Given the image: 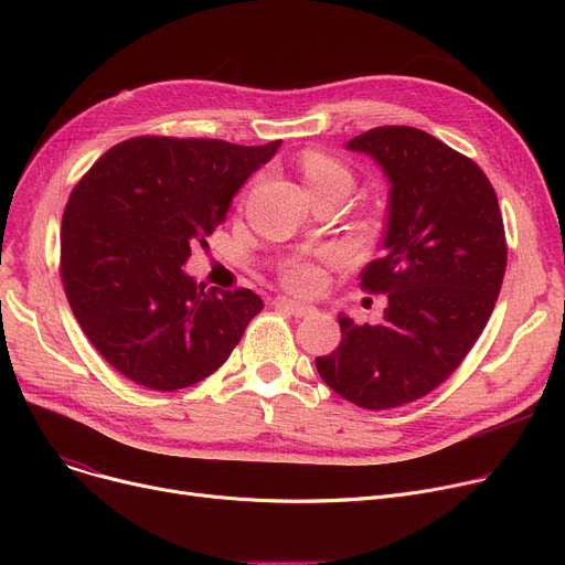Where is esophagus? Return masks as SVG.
Wrapping results in <instances>:
<instances>
[{
  "instance_id": "1",
  "label": "esophagus",
  "mask_w": 565,
  "mask_h": 565,
  "mask_svg": "<svg viewBox=\"0 0 565 565\" xmlns=\"http://www.w3.org/2000/svg\"><path fill=\"white\" fill-rule=\"evenodd\" d=\"M275 307L295 316V318H305V316H311L316 313V307L313 305H305V302H295V300H288V298H277L275 300Z\"/></svg>"
}]
</instances>
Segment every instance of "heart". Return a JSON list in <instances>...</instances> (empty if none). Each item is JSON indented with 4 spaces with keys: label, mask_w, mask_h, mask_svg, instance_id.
<instances>
[{
    "label": "heart",
    "mask_w": 565,
    "mask_h": 565,
    "mask_svg": "<svg viewBox=\"0 0 565 565\" xmlns=\"http://www.w3.org/2000/svg\"><path fill=\"white\" fill-rule=\"evenodd\" d=\"M300 169H302V178H305L309 192H320V190H330V188H343L350 192V188H352V173L348 171V167L324 153H316V151L307 153L300 162ZM286 279L292 288L305 290L318 281V273L311 265L298 263L290 267Z\"/></svg>",
    "instance_id": "b5f03b06"
}]
</instances>
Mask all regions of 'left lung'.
Listing matches in <instances>:
<instances>
[{
  "mask_svg": "<svg viewBox=\"0 0 565 565\" xmlns=\"http://www.w3.org/2000/svg\"><path fill=\"white\" fill-rule=\"evenodd\" d=\"M345 148L390 183L382 256L362 273L390 305L380 324L339 313L341 343L316 369L345 401L390 409L439 387L477 343L507 273V237L486 173L433 135L375 128Z\"/></svg>",
  "mask_w": 565,
  "mask_h": 565,
  "instance_id": "left-lung-1",
  "label": "left lung"
}]
</instances>
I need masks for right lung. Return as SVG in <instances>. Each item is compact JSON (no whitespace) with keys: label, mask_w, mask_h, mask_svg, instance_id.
<instances>
[{"label":"right lung","mask_w":565,"mask_h":565,"mask_svg":"<svg viewBox=\"0 0 565 565\" xmlns=\"http://www.w3.org/2000/svg\"><path fill=\"white\" fill-rule=\"evenodd\" d=\"M281 141L137 137L73 190L62 222V279L86 339L128 380L175 392L215 373L263 300L185 273L247 178Z\"/></svg>","instance_id":"right-lung-1"}]
</instances>
